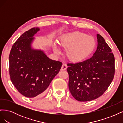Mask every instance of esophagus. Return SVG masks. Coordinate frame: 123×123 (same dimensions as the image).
Wrapping results in <instances>:
<instances>
[{
    "label": "esophagus",
    "mask_w": 123,
    "mask_h": 123,
    "mask_svg": "<svg viewBox=\"0 0 123 123\" xmlns=\"http://www.w3.org/2000/svg\"><path fill=\"white\" fill-rule=\"evenodd\" d=\"M67 68V66L66 65V64H63L62 66V68H61V70H65Z\"/></svg>",
    "instance_id": "1"
}]
</instances>
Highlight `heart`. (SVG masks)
<instances>
[{"mask_svg": "<svg viewBox=\"0 0 123 123\" xmlns=\"http://www.w3.org/2000/svg\"><path fill=\"white\" fill-rule=\"evenodd\" d=\"M58 43L66 50V55L73 62L80 63L86 60L95 49L96 43L94 37L86 33L75 31L66 33L60 36ZM55 52L59 53V48L54 44Z\"/></svg>", "mask_w": 123, "mask_h": 123, "instance_id": "b5f03b06", "label": "heart"}]
</instances>
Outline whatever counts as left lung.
Returning <instances> with one entry per match:
<instances>
[{
    "instance_id": "8db88e82",
    "label": "left lung",
    "mask_w": 123,
    "mask_h": 123,
    "mask_svg": "<svg viewBox=\"0 0 123 123\" xmlns=\"http://www.w3.org/2000/svg\"><path fill=\"white\" fill-rule=\"evenodd\" d=\"M93 56L81 62L68 64L69 88L78 101L94 100L103 95L113 80L114 57L112 50L99 34Z\"/></svg>"
}]
</instances>
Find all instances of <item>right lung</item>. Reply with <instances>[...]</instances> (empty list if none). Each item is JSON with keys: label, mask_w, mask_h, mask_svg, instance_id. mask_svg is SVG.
<instances>
[{"label": "right lung", "mask_w": 123, "mask_h": 123, "mask_svg": "<svg viewBox=\"0 0 123 123\" xmlns=\"http://www.w3.org/2000/svg\"><path fill=\"white\" fill-rule=\"evenodd\" d=\"M40 30L33 28L23 33L13 45L9 55L11 80L19 93L27 98L43 95L60 70L62 62L34 49L32 37Z\"/></svg>", "instance_id": "obj_1"}]
</instances>
